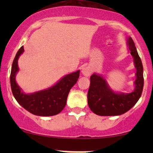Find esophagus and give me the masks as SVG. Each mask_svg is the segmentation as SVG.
<instances>
[{"mask_svg":"<svg viewBox=\"0 0 153 153\" xmlns=\"http://www.w3.org/2000/svg\"><path fill=\"white\" fill-rule=\"evenodd\" d=\"M92 73V70L90 67H85L82 69V74L84 75V76L88 77L90 76Z\"/></svg>","mask_w":153,"mask_h":153,"instance_id":"1","label":"esophagus"}]
</instances>
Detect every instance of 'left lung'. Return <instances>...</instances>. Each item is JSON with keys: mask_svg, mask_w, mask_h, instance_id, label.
I'll use <instances>...</instances> for the list:
<instances>
[{"mask_svg": "<svg viewBox=\"0 0 153 153\" xmlns=\"http://www.w3.org/2000/svg\"><path fill=\"white\" fill-rule=\"evenodd\" d=\"M127 45L134 59L136 68L134 89L131 93L114 92L111 88L106 80L101 75L94 73L91 76V83L88 92L89 108L99 116H119L126 113L136 104L143 90V66L137 53L134 41L127 39Z\"/></svg>", "mask_w": 153, "mask_h": 153, "instance_id": "left-lung-1", "label": "left lung"}]
</instances>
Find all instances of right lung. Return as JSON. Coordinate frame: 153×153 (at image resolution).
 I'll use <instances>...</instances> for the list:
<instances>
[{"label": "right lung", "mask_w": 153, "mask_h": 153, "mask_svg": "<svg viewBox=\"0 0 153 153\" xmlns=\"http://www.w3.org/2000/svg\"><path fill=\"white\" fill-rule=\"evenodd\" d=\"M24 51L22 46L17 52L12 64L10 76L12 94L17 102L33 114L40 117L58 114L65 106L67 98L71 88L78 81L80 71L65 75L52 87L32 94H25L16 81V75L19 70L18 59Z\"/></svg>", "instance_id": "1"}]
</instances>
